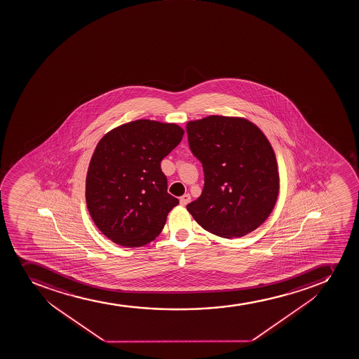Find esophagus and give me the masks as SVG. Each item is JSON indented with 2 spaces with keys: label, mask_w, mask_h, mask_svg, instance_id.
Instances as JSON below:
<instances>
[{
  "label": "esophagus",
  "mask_w": 359,
  "mask_h": 359,
  "mask_svg": "<svg viewBox=\"0 0 359 359\" xmlns=\"http://www.w3.org/2000/svg\"><path fill=\"white\" fill-rule=\"evenodd\" d=\"M189 201H191V196H189V194H184V196L180 198V205H182V206H186Z\"/></svg>",
  "instance_id": "1"
}]
</instances>
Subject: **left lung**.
<instances>
[{
	"mask_svg": "<svg viewBox=\"0 0 359 359\" xmlns=\"http://www.w3.org/2000/svg\"><path fill=\"white\" fill-rule=\"evenodd\" d=\"M186 128L205 173L203 193L187 210L203 229L221 238L255 231L273 212L280 191L269 140L243 117L208 116L189 121Z\"/></svg>",
	"mask_w": 359,
	"mask_h": 359,
	"instance_id": "obj_1",
	"label": "left lung"
}]
</instances>
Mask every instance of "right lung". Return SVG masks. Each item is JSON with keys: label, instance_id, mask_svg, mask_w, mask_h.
<instances>
[{"label": "right lung", "instance_id": "add662e5", "mask_svg": "<svg viewBox=\"0 0 359 359\" xmlns=\"http://www.w3.org/2000/svg\"><path fill=\"white\" fill-rule=\"evenodd\" d=\"M174 123L138 119L107 132L86 173V207L97 228L123 247H142L163 231L179 200L167 193L160 163L184 137Z\"/></svg>", "mask_w": 359, "mask_h": 359}]
</instances>
